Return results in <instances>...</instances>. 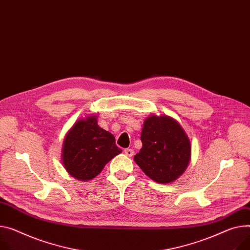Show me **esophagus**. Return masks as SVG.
<instances>
[{"instance_id": "esophagus-1", "label": "esophagus", "mask_w": 250, "mask_h": 250, "mask_svg": "<svg viewBox=\"0 0 250 250\" xmlns=\"http://www.w3.org/2000/svg\"><path fill=\"white\" fill-rule=\"evenodd\" d=\"M124 153H125V155L128 156V157H132V156L134 155V151H133L132 149H129V148L125 149V150H124Z\"/></svg>"}]
</instances>
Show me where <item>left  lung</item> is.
<instances>
[{
    "mask_svg": "<svg viewBox=\"0 0 250 250\" xmlns=\"http://www.w3.org/2000/svg\"><path fill=\"white\" fill-rule=\"evenodd\" d=\"M142 148L134 161L155 182L175 181L186 170L191 157V145L181 125L166 115H152L143 124Z\"/></svg>",
    "mask_w": 250,
    "mask_h": 250,
    "instance_id": "left-lung-1",
    "label": "left lung"
}]
</instances>
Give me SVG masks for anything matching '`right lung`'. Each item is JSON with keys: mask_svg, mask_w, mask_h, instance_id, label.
<instances>
[{"mask_svg": "<svg viewBox=\"0 0 250 250\" xmlns=\"http://www.w3.org/2000/svg\"><path fill=\"white\" fill-rule=\"evenodd\" d=\"M121 152L113 134L99 127L97 117L91 115L77 121L66 134L62 163L72 177L87 181L97 176Z\"/></svg>", "mask_w": 250, "mask_h": 250, "instance_id": "right-lung-1", "label": "right lung"}]
</instances>
